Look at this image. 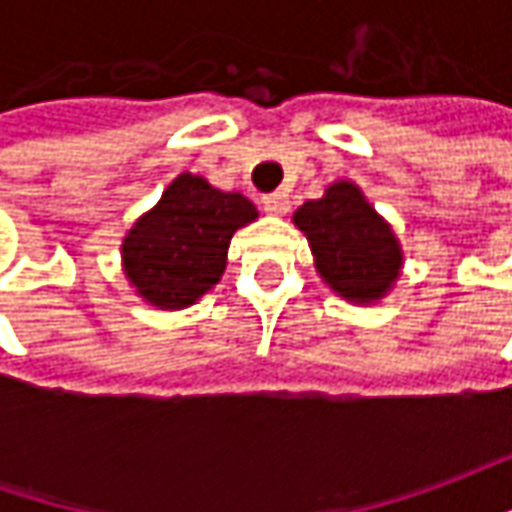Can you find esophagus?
<instances>
[{"label": "esophagus", "instance_id": "obj_1", "mask_svg": "<svg viewBox=\"0 0 512 512\" xmlns=\"http://www.w3.org/2000/svg\"><path fill=\"white\" fill-rule=\"evenodd\" d=\"M262 207L270 216H285L290 210V199H287V193H267V196H262Z\"/></svg>", "mask_w": 512, "mask_h": 512}]
</instances>
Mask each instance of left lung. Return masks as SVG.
<instances>
[{"label": "left lung", "instance_id": "left-lung-1", "mask_svg": "<svg viewBox=\"0 0 512 512\" xmlns=\"http://www.w3.org/2000/svg\"><path fill=\"white\" fill-rule=\"evenodd\" d=\"M293 225L307 236L319 279L344 302L379 305L399 282L402 242L356 182H330L322 199L296 207Z\"/></svg>", "mask_w": 512, "mask_h": 512}]
</instances>
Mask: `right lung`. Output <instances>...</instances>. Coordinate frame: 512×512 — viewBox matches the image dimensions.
Wrapping results in <instances>:
<instances>
[{
    "instance_id": "obj_1",
    "label": "right lung",
    "mask_w": 512,
    "mask_h": 512,
    "mask_svg": "<svg viewBox=\"0 0 512 512\" xmlns=\"http://www.w3.org/2000/svg\"><path fill=\"white\" fill-rule=\"evenodd\" d=\"M256 219L259 210L239 190L185 170L125 233L122 273L145 305L185 310L219 285L233 233Z\"/></svg>"
}]
</instances>
